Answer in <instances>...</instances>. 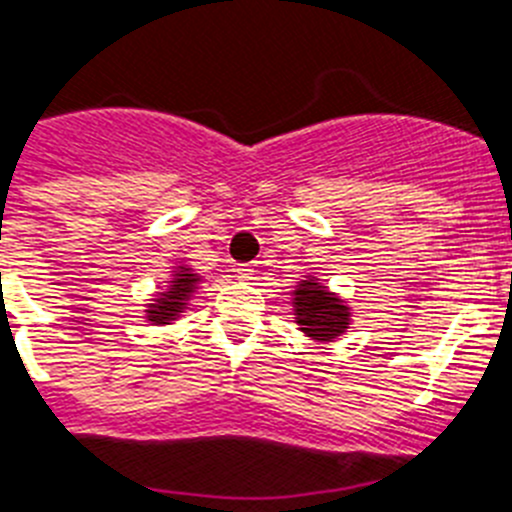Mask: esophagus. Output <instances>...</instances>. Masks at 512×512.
<instances>
[{"label": "esophagus", "mask_w": 512, "mask_h": 512, "mask_svg": "<svg viewBox=\"0 0 512 512\" xmlns=\"http://www.w3.org/2000/svg\"><path fill=\"white\" fill-rule=\"evenodd\" d=\"M234 273H236V278H242V281H249V278L255 276V268H252V265H236Z\"/></svg>", "instance_id": "1"}]
</instances>
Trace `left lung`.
Masks as SVG:
<instances>
[{
  "label": "left lung",
  "mask_w": 512,
  "mask_h": 512,
  "mask_svg": "<svg viewBox=\"0 0 512 512\" xmlns=\"http://www.w3.org/2000/svg\"><path fill=\"white\" fill-rule=\"evenodd\" d=\"M296 320L309 338L330 341L341 336L349 325V307L330 294L325 286H317L312 278L299 283L296 289Z\"/></svg>",
  "instance_id": "8db88e82"
}]
</instances>
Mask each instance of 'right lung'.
Instances as JSON below:
<instances>
[{
  "mask_svg": "<svg viewBox=\"0 0 512 512\" xmlns=\"http://www.w3.org/2000/svg\"><path fill=\"white\" fill-rule=\"evenodd\" d=\"M197 281H200V278H197L195 273H190V268L179 270L174 281H171V291L161 294L158 304H153V307L148 309V320L158 322V325H169V320H174V317L184 309V299L192 294Z\"/></svg>",
  "mask_w": 512,
  "mask_h": 512,
  "instance_id": "right-lung-1",
  "label": "right lung"
}]
</instances>
